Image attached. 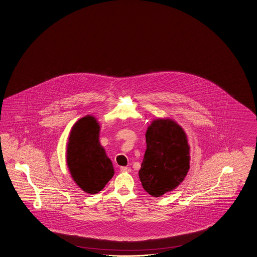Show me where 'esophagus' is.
Segmentation results:
<instances>
[{"mask_svg":"<svg viewBox=\"0 0 257 257\" xmlns=\"http://www.w3.org/2000/svg\"><path fill=\"white\" fill-rule=\"evenodd\" d=\"M119 170L121 171V172H131V168L130 167H126V166H121Z\"/></svg>","mask_w":257,"mask_h":257,"instance_id":"esophagus-1","label":"esophagus"}]
</instances>
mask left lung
I'll use <instances>...</instances> for the list:
<instances>
[{
  "label": "left lung",
  "mask_w": 257,
  "mask_h": 257,
  "mask_svg": "<svg viewBox=\"0 0 257 257\" xmlns=\"http://www.w3.org/2000/svg\"><path fill=\"white\" fill-rule=\"evenodd\" d=\"M147 150L139 170L145 190L153 197L175 189L189 169V146L181 126L170 119H154L146 133Z\"/></svg>",
  "instance_id": "left-lung-1"
}]
</instances>
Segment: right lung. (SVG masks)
<instances>
[{"label":"right lung","mask_w":257,"mask_h":257,"mask_svg":"<svg viewBox=\"0 0 257 257\" xmlns=\"http://www.w3.org/2000/svg\"><path fill=\"white\" fill-rule=\"evenodd\" d=\"M100 127L93 116H85L72 127L69 135L67 163L76 184L89 194L101 191L114 175L98 137Z\"/></svg>","instance_id":"obj_1"}]
</instances>
